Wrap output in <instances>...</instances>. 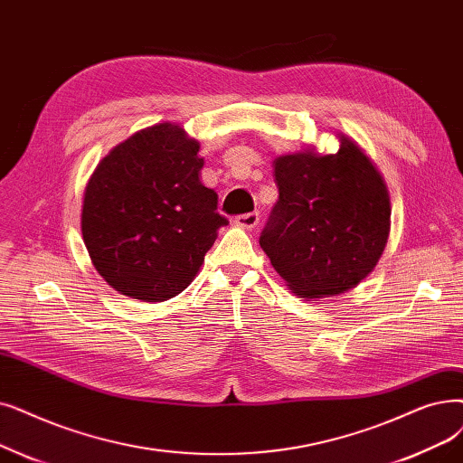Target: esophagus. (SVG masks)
Wrapping results in <instances>:
<instances>
[{"label": "esophagus", "mask_w": 463, "mask_h": 463, "mask_svg": "<svg viewBox=\"0 0 463 463\" xmlns=\"http://www.w3.org/2000/svg\"><path fill=\"white\" fill-rule=\"evenodd\" d=\"M234 223L238 225V227H242V229H255L257 227V223H259V213L257 212H251V213H244V215H236L234 217Z\"/></svg>", "instance_id": "34e87169"}]
</instances>
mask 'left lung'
<instances>
[{"label": "left lung", "instance_id": "1", "mask_svg": "<svg viewBox=\"0 0 463 463\" xmlns=\"http://www.w3.org/2000/svg\"><path fill=\"white\" fill-rule=\"evenodd\" d=\"M336 153L312 146L272 163L278 203L259 244L303 298L343 295L364 281L390 236V193L373 160L338 134Z\"/></svg>", "mask_w": 463, "mask_h": 463}]
</instances>
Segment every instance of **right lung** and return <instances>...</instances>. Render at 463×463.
I'll return each mask as SVG.
<instances>
[{
	"label": "right lung",
	"instance_id": "right-lung-1",
	"mask_svg": "<svg viewBox=\"0 0 463 463\" xmlns=\"http://www.w3.org/2000/svg\"><path fill=\"white\" fill-rule=\"evenodd\" d=\"M200 144L156 123L115 146L92 172L81 210L83 242L98 274L144 303L182 293L229 221L200 182Z\"/></svg>",
	"mask_w": 463,
	"mask_h": 463
}]
</instances>
